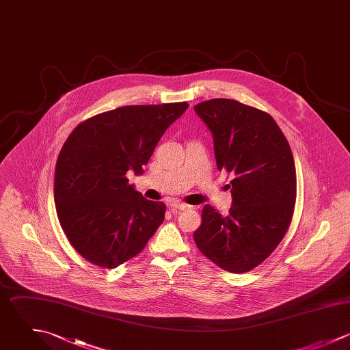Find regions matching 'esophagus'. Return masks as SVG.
<instances>
[{
  "label": "esophagus",
  "instance_id": "1",
  "mask_svg": "<svg viewBox=\"0 0 350 350\" xmlns=\"http://www.w3.org/2000/svg\"><path fill=\"white\" fill-rule=\"evenodd\" d=\"M173 208L176 210H188L191 206L189 204H185V203H180V202H174L170 204Z\"/></svg>",
  "mask_w": 350,
  "mask_h": 350
}]
</instances>
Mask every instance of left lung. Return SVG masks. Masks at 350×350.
Segmentation results:
<instances>
[{
    "instance_id": "obj_1",
    "label": "left lung",
    "mask_w": 350,
    "mask_h": 350,
    "mask_svg": "<svg viewBox=\"0 0 350 350\" xmlns=\"http://www.w3.org/2000/svg\"><path fill=\"white\" fill-rule=\"evenodd\" d=\"M193 109L213 133L218 170L233 176L229 214L206 204L193 239L221 269L247 273L271 255L292 222L297 189L293 154L266 111L225 98Z\"/></svg>"
}]
</instances>
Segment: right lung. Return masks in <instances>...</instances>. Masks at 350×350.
Returning a JSON list of instances; mask_svg holds the SVG:
<instances>
[{"instance_id":"right-lung-1","label":"right lung","mask_w":350,"mask_h":350,"mask_svg":"<svg viewBox=\"0 0 350 350\" xmlns=\"http://www.w3.org/2000/svg\"><path fill=\"white\" fill-rule=\"evenodd\" d=\"M187 102L122 106L80 122L64 143L54 174V203L70 245L90 263L116 269L143 251L166 206L128 184L143 173L165 131Z\"/></svg>"}]
</instances>
